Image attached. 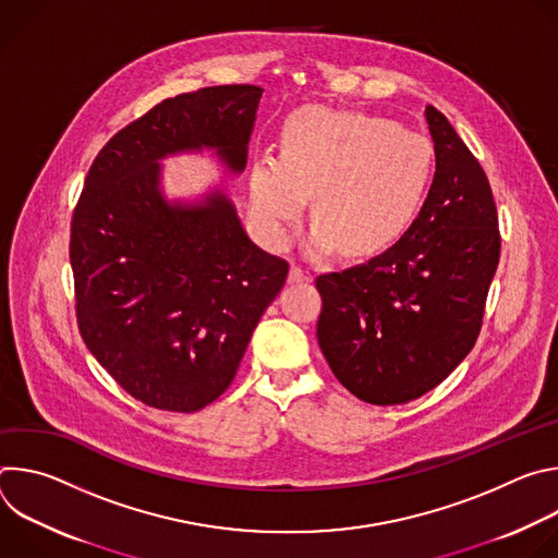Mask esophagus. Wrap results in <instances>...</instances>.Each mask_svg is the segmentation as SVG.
<instances>
[{
  "label": "esophagus",
  "instance_id": "obj_1",
  "mask_svg": "<svg viewBox=\"0 0 558 558\" xmlns=\"http://www.w3.org/2000/svg\"><path fill=\"white\" fill-rule=\"evenodd\" d=\"M308 278H311V274H308L306 269L298 267V265H293V267L289 269V282H304V280H308Z\"/></svg>",
  "mask_w": 558,
  "mask_h": 558
}]
</instances>
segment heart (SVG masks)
<instances>
[{"instance_id":"obj_1","label":"heart","mask_w":558,"mask_h":558,"mask_svg":"<svg viewBox=\"0 0 558 558\" xmlns=\"http://www.w3.org/2000/svg\"><path fill=\"white\" fill-rule=\"evenodd\" d=\"M430 138L384 117L304 108L282 130L280 154H260L250 174L252 214L269 243L289 245L313 196V245L373 256L413 227L430 194Z\"/></svg>"}]
</instances>
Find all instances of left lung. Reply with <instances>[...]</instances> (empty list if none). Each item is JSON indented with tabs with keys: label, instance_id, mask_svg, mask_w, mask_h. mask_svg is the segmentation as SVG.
<instances>
[{
	"label": "left lung",
	"instance_id": "1",
	"mask_svg": "<svg viewBox=\"0 0 558 558\" xmlns=\"http://www.w3.org/2000/svg\"><path fill=\"white\" fill-rule=\"evenodd\" d=\"M424 117L437 168L413 227L368 263L315 278L317 342L340 384L375 407L417 400L470 353L501 254L486 172L437 108Z\"/></svg>",
	"mask_w": 558,
	"mask_h": 558
}]
</instances>
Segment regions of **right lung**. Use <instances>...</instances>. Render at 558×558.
Returning <instances> with one entry per match:
<instances>
[{
	"instance_id": "1",
	"label": "right lung",
	"mask_w": 558,
	"mask_h": 558,
	"mask_svg": "<svg viewBox=\"0 0 558 558\" xmlns=\"http://www.w3.org/2000/svg\"><path fill=\"white\" fill-rule=\"evenodd\" d=\"M258 86L179 95L114 134L72 214L76 323L90 353L134 400L194 413L235 377L289 265L252 243L231 198L168 201L161 161L209 149L241 174Z\"/></svg>"
}]
</instances>
